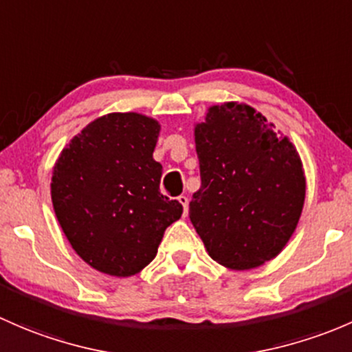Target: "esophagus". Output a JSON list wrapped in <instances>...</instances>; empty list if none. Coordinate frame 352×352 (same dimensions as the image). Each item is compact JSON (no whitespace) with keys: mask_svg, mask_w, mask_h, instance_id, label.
<instances>
[{"mask_svg":"<svg viewBox=\"0 0 352 352\" xmlns=\"http://www.w3.org/2000/svg\"><path fill=\"white\" fill-rule=\"evenodd\" d=\"M177 201L183 205V210H184V215L188 213V203H190V198L186 197V195H181V197H177Z\"/></svg>","mask_w":352,"mask_h":352,"instance_id":"obj_1","label":"esophagus"}]
</instances>
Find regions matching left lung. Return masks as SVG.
<instances>
[{"label": "left lung", "mask_w": 352, "mask_h": 352, "mask_svg": "<svg viewBox=\"0 0 352 352\" xmlns=\"http://www.w3.org/2000/svg\"><path fill=\"white\" fill-rule=\"evenodd\" d=\"M201 186L190 219L212 259L251 270L281 252L295 232L305 176L298 152L248 104L212 107L195 129Z\"/></svg>", "instance_id": "left-lung-1"}]
</instances>
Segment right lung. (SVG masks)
Instances as JSON below:
<instances>
[{"label": "right lung", "mask_w": 352, "mask_h": 352, "mask_svg": "<svg viewBox=\"0 0 352 352\" xmlns=\"http://www.w3.org/2000/svg\"><path fill=\"white\" fill-rule=\"evenodd\" d=\"M159 123L139 113L96 118L60 152L50 183L57 220L82 261L132 276L154 259L183 205L159 191Z\"/></svg>", "instance_id": "right-lung-1"}]
</instances>
